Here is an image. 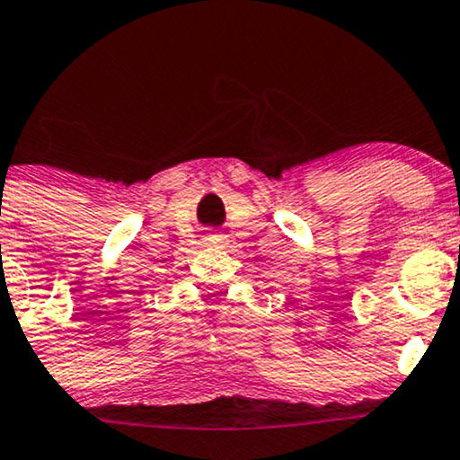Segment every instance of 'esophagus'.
I'll use <instances>...</instances> for the list:
<instances>
[{
  "label": "esophagus",
  "mask_w": 460,
  "mask_h": 460,
  "mask_svg": "<svg viewBox=\"0 0 460 460\" xmlns=\"http://www.w3.org/2000/svg\"><path fill=\"white\" fill-rule=\"evenodd\" d=\"M205 244L207 246H216V249H225V246L229 244V238H226V235H222V234H211V235H207V238H205Z\"/></svg>",
  "instance_id": "1"
}]
</instances>
